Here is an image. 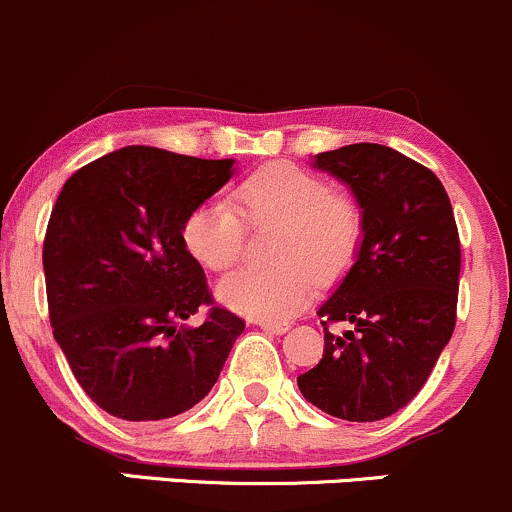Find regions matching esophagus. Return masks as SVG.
<instances>
[{"mask_svg":"<svg viewBox=\"0 0 512 512\" xmlns=\"http://www.w3.org/2000/svg\"><path fill=\"white\" fill-rule=\"evenodd\" d=\"M256 324L263 329V332H271V334H285L290 327L288 322H271V320H256Z\"/></svg>","mask_w":512,"mask_h":512,"instance_id":"34e87169","label":"esophagus"}]
</instances>
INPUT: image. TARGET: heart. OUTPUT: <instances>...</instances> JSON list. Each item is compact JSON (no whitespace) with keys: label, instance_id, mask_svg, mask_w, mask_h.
<instances>
[{"label":"heart","instance_id":"1","mask_svg":"<svg viewBox=\"0 0 512 512\" xmlns=\"http://www.w3.org/2000/svg\"><path fill=\"white\" fill-rule=\"evenodd\" d=\"M232 202L222 197L190 210L183 241L190 256L210 271L236 261L244 246V222H278L268 244L271 266L234 268L214 285V295L229 310L254 320H285L307 305L315 278L329 283L342 276L361 236L359 207L329 190L320 175L271 163L241 180Z\"/></svg>","mask_w":512,"mask_h":512}]
</instances>
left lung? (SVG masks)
I'll use <instances>...</instances> for the list:
<instances>
[{"instance_id":"1","label":"left lung","mask_w":512,"mask_h":512,"mask_svg":"<svg viewBox=\"0 0 512 512\" xmlns=\"http://www.w3.org/2000/svg\"><path fill=\"white\" fill-rule=\"evenodd\" d=\"M354 195L361 244L322 302V361L298 376L307 403L349 422H376L410 403L456 322L461 249L452 202L430 168L381 144L317 153ZM327 321H349L334 338Z\"/></svg>"}]
</instances>
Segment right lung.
<instances>
[{
  "label": "right lung",
  "mask_w": 512,
  "mask_h": 512,
  "mask_svg": "<svg viewBox=\"0 0 512 512\" xmlns=\"http://www.w3.org/2000/svg\"><path fill=\"white\" fill-rule=\"evenodd\" d=\"M234 173V158L124 146L60 190L43 241L53 337L82 390L119 420H168L200 403L244 332L224 307L188 324L212 298L185 217Z\"/></svg>",
  "instance_id": "right-lung-1"
}]
</instances>
